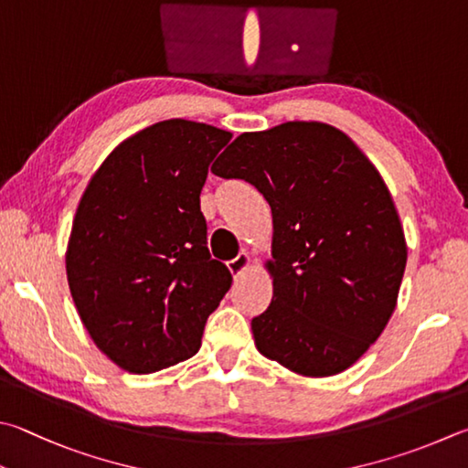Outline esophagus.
<instances>
[{
    "instance_id": "esophagus-1",
    "label": "esophagus",
    "mask_w": 468,
    "mask_h": 468,
    "mask_svg": "<svg viewBox=\"0 0 468 468\" xmlns=\"http://www.w3.org/2000/svg\"><path fill=\"white\" fill-rule=\"evenodd\" d=\"M250 263H251L250 253H239V256L233 258L231 261H227V268H229V271H231L235 278H239L243 271L250 268Z\"/></svg>"
}]
</instances>
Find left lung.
<instances>
[{"label":"left lung","mask_w":468,"mask_h":468,"mask_svg":"<svg viewBox=\"0 0 468 468\" xmlns=\"http://www.w3.org/2000/svg\"><path fill=\"white\" fill-rule=\"evenodd\" d=\"M212 174L256 186L271 208L274 296L251 319L260 354L303 377L350 368L387 327L407 263L378 169L335 126L294 121L239 134Z\"/></svg>","instance_id":"8db88e82"}]
</instances>
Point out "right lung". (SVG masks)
I'll list each match as a JSON object with an SVG mask.
<instances>
[{
  "label": "right lung",
  "mask_w": 468,
  "mask_h": 468,
  "mask_svg": "<svg viewBox=\"0 0 468 468\" xmlns=\"http://www.w3.org/2000/svg\"><path fill=\"white\" fill-rule=\"evenodd\" d=\"M233 134L172 118L122 141L91 176L67 245L75 307L133 375L192 358L231 271L210 258L200 190Z\"/></svg>",
  "instance_id": "add662e5"
}]
</instances>
